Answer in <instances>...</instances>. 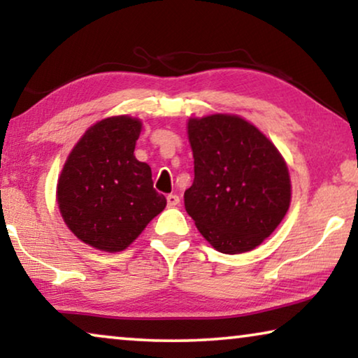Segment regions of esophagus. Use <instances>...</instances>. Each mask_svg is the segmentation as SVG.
<instances>
[{
  "label": "esophagus",
  "mask_w": 358,
  "mask_h": 358,
  "mask_svg": "<svg viewBox=\"0 0 358 358\" xmlns=\"http://www.w3.org/2000/svg\"><path fill=\"white\" fill-rule=\"evenodd\" d=\"M166 200H168L169 207H178L179 202H180V199L176 194H169L168 197H166Z\"/></svg>",
  "instance_id": "esophagus-1"
}]
</instances>
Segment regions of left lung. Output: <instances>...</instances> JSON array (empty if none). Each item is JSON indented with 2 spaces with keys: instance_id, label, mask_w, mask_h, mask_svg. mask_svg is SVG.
Here are the masks:
<instances>
[{
  "instance_id": "8db88e82",
  "label": "left lung",
  "mask_w": 358,
  "mask_h": 358,
  "mask_svg": "<svg viewBox=\"0 0 358 358\" xmlns=\"http://www.w3.org/2000/svg\"><path fill=\"white\" fill-rule=\"evenodd\" d=\"M194 182L184 205L200 234L223 254L252 251L288 212L292 182L277 146L234 114L190 117Z\"/></svg>"
}]
</instances>
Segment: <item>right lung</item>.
Masks as SVG:
<instances>
[{"label": "right lung", "mask_w": 358, "mask_h": 358, "mask_svg": "<svg viewBox=\"0 0 358 358\" xmlns=\"http://www.w3.org/2000/svg\"><path fill=\"white\" fill-rule=\"evenodd\" d=\"M141 120L114 115L85 131L63 164L57 202L78 239L106 252L124 251L166 207L151 168L135 158Z\"/></svg>", "instance_id": "1"}]
</instances>
